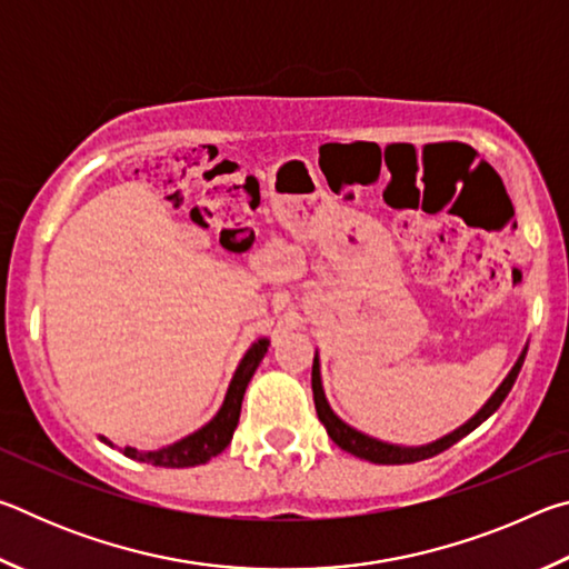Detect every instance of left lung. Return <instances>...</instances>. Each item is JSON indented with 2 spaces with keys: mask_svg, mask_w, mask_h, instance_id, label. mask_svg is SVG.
I'll use <instances>...</instances> for the list:
<instances>
[{
  "mask_svg": "<svg viewBox=\"0 0 569 569\" xmlns=\"http://www.w3.org/2000/svg\"><path fill=\"white\" fill-rule=\"evenodd\" d=\"M525 356L527 351H522L519 356V361L515 363V369L509 371V377L502 381V387L495 391V397L485 403V409H481L475 419H469L465 427H459L457 431H451L449 437L435 441V445H427V447H417V449H403V447H393V445H383V441H377L371 437L361 435V431L351 429L349 423H343L336 413L331 411L329 401L323 397V389H321V373H319V359H313V371H311V387H313V403H316V413H319V419L323 421L326 431H329V437L339 445L343 451H349V455L366 459V461H373V465H411V461H421V459H429V457H437L441 451H447L449 447H455L459 439H465L469 431H475L481 421L492 417V413L499 409V403L507 399V393L512 391L515 381H517V373L522 369L525 363Z\"/></svg>",
  "mask_w": 569,
  "mask_h": 569,
  "instance_id": "1",
  "label": "left lung"
}]
</instances>
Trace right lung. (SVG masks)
<instances>
[{"label": "right lung", "instance_id": "right-lung-1", "mask_svg": "<svg viewBox=\"0 0 569 569\" xmlns=\"http://www.w3.org/2000/svg\"><path fill=\"white\" fill-rule=\"evenodd\" d=\"M268 351V341L261 339L250 346L248 353L243 356V361H240L238 371L233 381H230L228 393H226V401L220 411L216 413V419L206 423L203 429L196 431V435L186 437L178 445L166 447L160 451H138L132 447H124V457L130 459H138V461H146V465L152 467H170V469H182V467H196V465H206L208 459H213L216 455H220L228 445L230 439H233V431L238 427V417H240V403H243V393L250 377H253L258 363ZM102 441H108L102 437ZM110 445V441H108Z\"/></svg>", "mask_w": 569, "mask_h": 569}]
</instances>
